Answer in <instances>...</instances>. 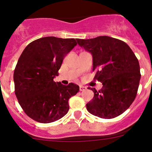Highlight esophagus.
Masks as SVG:
<instances>
[{"label": "esophagus", "mask_w": 152, "mask_h": 152, "mask_svg": "<svg viewBox=\"0 0 152 152\" xmlns=\"http://www.w3.org/2000/svg\"><path fill=\"white\" fill-rule=\"evenodd\" d=\"M86 88L85 86H79V90L81 91H82L86 90Z\"/></svg>", "instance_id": "obj_1"}]
</instances>
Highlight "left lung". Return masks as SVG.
I'll list each match as a JSON object with an SVG mask.
<instances>
[{
  "label": "left lung",
  "instance_id": "obj_1",
  "mask_svg": "<svg viewBox=\"0 0 152 152\" xmlns=\"http://www.w3.org/2000/svg\"><path fill=\"white\" fill-rule=\"evenodd\" d=\"M76 41L92 54L94 79L103 84L99 91L91 88L94 96L86 104L88 111L107 119L123 114L137 96L140 81V66L135 54L126 43L109 36Z\"/></svg>",
  "mask_w": 152,
  "mask_h": 152
}]
</instances>
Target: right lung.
I'll use <instances>...</instances> for the list:
<instances>
[{"instance_id": "right-lung-1", "label": "right lung", "mask_w": 152, "mask_h": 152, "mask_svg": "<svg viewBox=\"0 0 152 152\" xmlns=\"http://www.w3.org/2000/svg\"><path fill=\"white\" fill-rule=\"evenodd\" d=\"M77 45L74 38L48 36L26 47L14 70L15 94L27 116L40 123L60 119L69 109V99L79 86L55 82L64 57Z\"/></svg>"}]
</instances>
